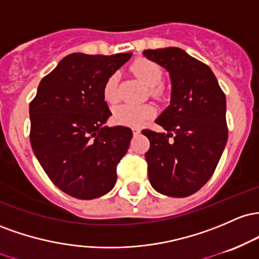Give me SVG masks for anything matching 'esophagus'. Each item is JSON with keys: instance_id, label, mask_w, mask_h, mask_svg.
<instances>
[{"instance_id": "esophagus-1", "label": "esophagus", "mask_w": 259, "mask_h": 259, "mask_svg": "<svg viewBox=\"0 0 259 259\" xmlns=\"http://www.w3.org/2000/svg\"><path fill=\"white\" fill-rule=\"evenodd\" d=\"M132 132H133V135H135V136H138L139 133H141V130L137 128V127H135V128H132Z\"/></svg>"}]
</instances>
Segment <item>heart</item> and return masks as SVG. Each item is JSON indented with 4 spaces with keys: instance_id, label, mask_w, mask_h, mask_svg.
I'll use <instances>...</instances> for the list:
<instances>
[{
    "instance_id": "heart-1",
    "label": "heart",
    "mask_w": 259,
    "mask_h": 259,
    "mask_svg": "<svg viewBox=\"0 0 259 259\" xmlns=\"http://www.w3.org/2000/svg\"><path fill=\"white\" fill-rule=\"evenodd\" d=\"M131 69L147 87L152 88V94L155 97L162 95L161 88H153L160 83L162 73L160 67L153 61L138 59L131 66ZM118 74L112 73L105 80L103 88L104 98L107 103L114 104L118 100ZM153 115V107L145 104H122L114 109V120L117 123L127 126H138Z\"/></svg>"
}]
</instances>
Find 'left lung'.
I'll list each match as a JSON object with an SVG mask.
<instances>
[{
    "mask_svg": "<svg viewBox=\"0 0 259 259\" xmlns=\"http://www.w3.org/2000/svg\"><path fill=\"white\" fill-rule=\"evenodd\" d=\"M170 74L171 99L155 122L166 132L143 130L150 185L168 197H187L213 175L228 141L226 99L207 65L179 48L144 50Z\"/></svg>",
    "mask_w": 259,
    "mask_h": 259,
    "instance_id": "1",
    "label": "left lung"
}]
</instances>
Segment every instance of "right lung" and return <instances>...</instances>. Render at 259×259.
<instances>
[{
  "label": "right lung",
  "instance_id": "right-lung-1",
  "mask_svg": "<svg viewBox=\"0 0 259 259\" xmlns=\"http://www.w3.org/2000/svg\"><path fill=\"white\" fill-rule=\"evenodd\" d=\"M131 56L67 55L42 78L29 105L33 152L55 186L74 198H98L116 184L132 131L105 126L111 111L103 88Z\"/></svg>",
  "mask_w": 259,
  "mask_h": 259
}]
</instances>
